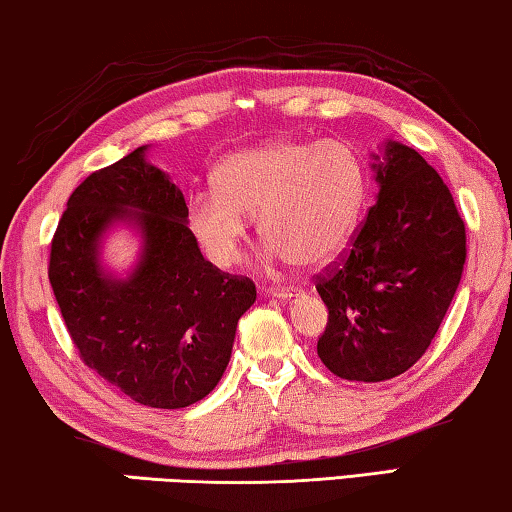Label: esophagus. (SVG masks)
<instances>
[{
    "label": "esophagus",
    "instance_id": "34e87169",
    "mask_svg": "<svg viewBox=\"0 0 512 512\" xmlns=\"http://www.w3.org/2000/svg\"><path fill=\"white\" fill-rule=\"evenodd\" d=\"M266 294L269 296H275V298H282V300H289L300 294V289L296 287H269L266 289Z\"/></svg>",
    "mask_w": 512,
    "mask_h": 512
}]
</instances>
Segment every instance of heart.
Segmentation results:
<instances>
[{"label": "heart", "mask_w": 512, "mask_h": 512, "mask_svg": "<svg viewBox=\"0 0 512 512\" xmlns=\"http://www.w3.org/2000/svg\"><path fill=\"white\" fill-rule=\"evenodd\" d=\"M218 191L191 198L189 223L218 266H232L255 216L278 257L319 269L351 241L367 200V170L351 145L273 141L223 161Z\"/></svg>", "instance_id": "heart-1"}]
</instances>
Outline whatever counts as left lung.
Here are the masks:
<instances>
[{
	"label": "left lung",
	"instance_id": "1",
	"mask_svg": "<svg viewBox=\"0 0 512 512\" xmlns=\"http://www.w3.org/2000/svg\"><path fill=\"white\" fill-rule=\"evenodd\" d=\"M380 193L351 248L314 275L328 307L316 342L339 378L380 383L431 346L465 269L467 234L449 186L408 145L387 143Z\"/></svg>",
	"mask_w": 512,
	"mask_h": 512
}]
</instances>
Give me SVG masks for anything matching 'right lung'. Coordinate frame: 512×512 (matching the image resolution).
<instances>
[{"instance_id": "obj_1", "label": "right lung", "mask_w": 512, "mask_h": 512, "mask_svg": "<svg viewBox=\"0 0 512 512\" xmlns=\"http://www.w3.org/2000/svg\"><path fill=\"white\" fill-rule=\"evenodd\" d=\"M139 148L81 182L50 248V285L81 362L136 403L177 410L218 385L255 282L216 269L186 225L182 191ZM116 217L140 223L146 250L129 281L96 264Z\"/></svg>"}]
</instances>
